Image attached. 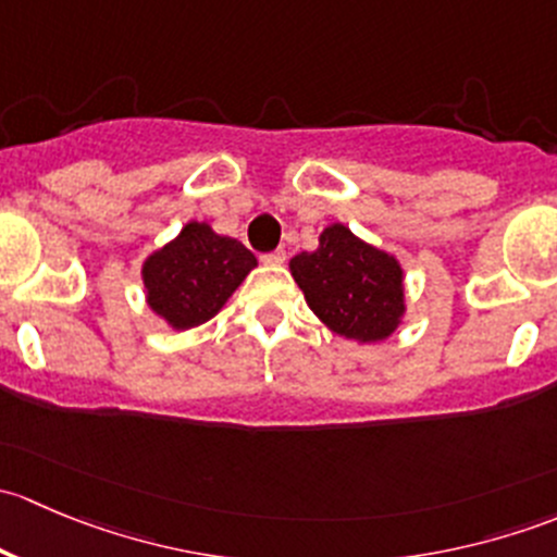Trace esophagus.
<instances>
[{
	"label": "esophagus",
	"instance_id": "1",
	"mask_svg": "<svg viewBox=\"0 0 557 557\" xmlns=\"http://www.w3.org/2000/svg\"><path fill=\"white\" fill-rule=\"evenodd\" d=\"M285 250H272V252H263L261 261L269 263V267H280V263H285Z\"/></svg>",
	"mask_w": 557,
	"mask_h": 557
}]
</instances>
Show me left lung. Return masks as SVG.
Returning <instances> with one entry per match:
<instances>
[{"label":"left lung","instance_id":"8db88e82","mask_svg":"<svg viewBox=\"0 0 557 557\" xmlns=\"http://www.w3.org/2000/svg\"><path fill=\"white\" fill-rule=\"evenodd\" d=\"M290 274L310 310L345 339L383 342L401 323L404 272L385 250L342 223L320 234L318 250L290 258Z\"/></svg>","mask_w":557,"mask_h":557}]
</instances>
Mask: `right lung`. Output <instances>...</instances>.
Wrapping results in <instances>:
<instances>
[{
    "label": "right lung",
    "instance_id": "right-lung-1",
    "mask_svg": "<svg viewBox=\"0 0 557 557\" xmlns=\"http://www.w3.org/2000/svg\"><path fill=\"white\" fill-rule=\"evenodd\" d=\"M256 263L239 239L221 237L207 223H185L172 243L145 258L148 307L172 329H194L221 312Z\"/></svg>",
    "mask_w": 557,
    "mask_h": 557
}]
</instances>
